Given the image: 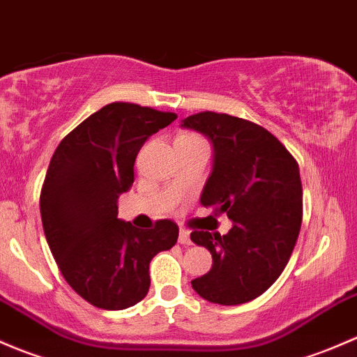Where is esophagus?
Instances as JSON below:
<instances>
[{
    "mask_svg": "<svg viewBox=\"0 0 357 357\" xmlns=\"http://www.w3.org/2000/svg\"><path fill=\"white\" fill-rule=\"evenodd\" d=\"M178 242L183 245H190L192 244V241H190V232L187 229H180L178 232Z\"/></svg>",
    "mask_w": 357,
    "mask_h": 357,
    "instance_id": "34e87169",
    "label": "esophagus"
}]
</instances>
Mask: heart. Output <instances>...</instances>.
I'll return each mask as SVG.
<instances>
[{
    "mask_svg": "<svg viewBox=\"0 0 357 357\" xmlns=\"http://www.w3.org/2000/svg\"><path fill=\"white\" fill-rule=\"evenodd\" d=\"M183 137H196V135H192V134H182Z\"/></svg>",
    "mask_w": 357,
    "mask_h": 357,
    "instance_id": "1",
    "label": "heart"
}]
</instances>
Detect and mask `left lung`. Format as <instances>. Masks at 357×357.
Here are the masks:
<instances>
[{
	"label": "left lung",
	"instance_id": "1",
	"mask_svg": "<svg viewBox=\"0 0 357 357\" xmlns=\"http://www.w3.org/2000/svg\"><path fill=\"white\" fill-rule=\"evenodd\" d=\"M182 125L208 135L215 148L201 204L234 222L225 235L190 234L213 256L211 270L190 284L209 303H249L280 277L297 242L303 222L299 165L271 132L249 120L201 112Z\"/></svg>",
	"mask_w": 357,
	"mask_h": 357
}]
</instances>
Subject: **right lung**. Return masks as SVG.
<instances>
[{"label":"right lung","mask_w":357,"mask_h":357,"mask_svg":"<svg viewBox=\"0 0 357 357\" xmlns=\"http://www.w3.org/2000/svg\"><path fill=\"white\" fill-rule=\"evenodd\" d=\"M175 119L135 102H109L65 135L50 161L39 197L44 235L67 284L101 310L144 299L149 263L178 238L172 220L139 230L116 218L139 149Z\"/></svg>","instance_id":"add662e5"}]
</instances>
